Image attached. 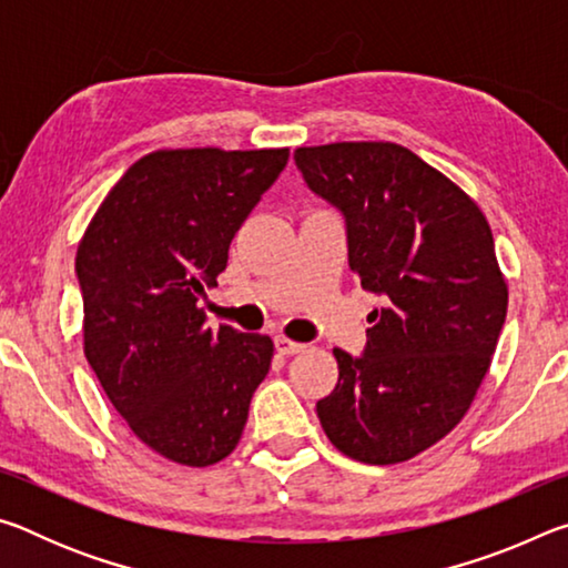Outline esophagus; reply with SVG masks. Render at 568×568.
Wrapping results in <instances>:
<instances>
[{
    "label": "esophagus",
    "mask_w": 568,
    "mask_h": 568,
    "mask_svg": "<svg viewBox=\"0 0 568 568\" xmlns=\"http://www.w3.org/2000/svg\"><path fill=\"white\" fill-rule=\"evenodd\" d=\"M275 351L281 353V355H295V353H303L305 351V343H297V341L285 338V335H277V338H275Z\"/></svg>",
    "instance_id": "esophagus-1"
}]
</instances>
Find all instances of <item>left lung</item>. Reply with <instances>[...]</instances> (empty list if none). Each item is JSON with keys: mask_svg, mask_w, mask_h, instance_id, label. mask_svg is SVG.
Returning <instances> with one entry per match:
<instances>
[{"mask_svg": "<svg viewBox=\"0 0 568 568\" xmlns=\"http://www.w3.org/2000/svg\"><path fill=\"white\" fill-rule=\"evenodd\" d=\"M315 195L348 225V263L383 295L361 358L341 348L318 400L331 444L353 460L400 464L466 416L491 368L508 285L480 207L396 142H331L293 152Z\"/></svg>", "mask_w": 568, "mask_h": 568, "instance_id": "8db88e82", "label": "left lung"}]
</instances>
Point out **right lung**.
I'll use <instances>...</instances> for the list:
<instances>
[{
  "instance_id": "1",
  "label": "right lung",
  "mask_w": 568,
  "mask_h": 568,
  "mask_svg": "<svg viewBox=\"0 0 568 568\" xmlns=\"http://www.w3.org/2000/svg\"><path fill=\"white\" fill-rule=\"evenodd\" d=\"M287 155L150 152L114 182L77 247L84 358L132 434L175 464L233 454L271 371L267 335L207 328L197 303Z\"/></svg>"
}]
</instances>
